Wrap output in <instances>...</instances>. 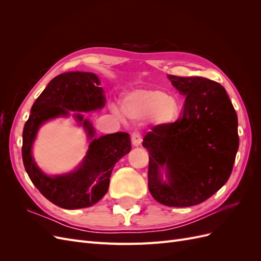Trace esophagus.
Listing matches in <instances>:
<instances>
[{"label":"esophagus","instance_id":"34e87169","mask_svg":"<svg viewBox=\"0 0 261 261\" xmlns=\"http://www.w3.org/2000/svg\"><path fill=\"white\" fill-rule=\"evenodd\" d=\"M141 141H143V138H141L140 134L138 132L132 134V144L134 146H139L141 144Z\"/></svg>","mask_w":261,"mask_h":261}]
</instances>
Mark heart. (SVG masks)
<instances>
[{
  "instance_id": "heart-1",
  "label": "heart",
  "mask_w": 261,
  "mask_h": 261,
  "mask_svg": "<svg viewBox=\"0 0 261 261\" xmlns=\"http://www.w3.org/2000/svg\"><path fill=\"white\" fill-rule=\"evenodd\" d=\"M123 111L130 117H152L158 123L171 124L179 114L175 98L159 89H143L129 93L124 99Z\"/></svg>"
}]
</instances>
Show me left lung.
Listing matches in <instances>:
<instances>
[{"label":"left lung","mask_w":261,"mask_h":261,"mask_svg":"<svg viewBox=\"0 0 261 261\" xmlns=\"http://www.w3.org/2000/svg\"><path fill=\"white\" fill-rule=\"evenodd\" d=\"M186 97L175 122L158 124L144 137L148 187L168 207H191L217 193L230 177L240 139L238 115L223 86L203 77L169 75ZM167 170L168 183L160 169Z\"/></svg>","instance_id":"8db88e82"}]
</instances>
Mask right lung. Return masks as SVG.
I'll return each mask as SVG.
<instances>
[{
	"label": "right lung",
	"mask_w": 261,
	"mask_h": 261,
	"mask_svg": "<svg viewBox=\"0 0 261 261\" xmlns=\"http://www.w3.org/2000/svg\"><path fill=\"white\" fill-rule=\"evenodd\" d=\"M92 73L61 74L45 87L31 107V113L22 130L21 155L29 178L46 199L63 209L90 207L109 189L114 164L130 151L129 134L118 132L94 138L84 162L69 174L50 177L39 169L31 155V146L39 127L45 121L68 115L69 111L88 112L105 106L103 90ZM90 138L93 128L82 114H75Z\"/></svg>",
	"instance_id": "obj_1"
}]
</instances>
